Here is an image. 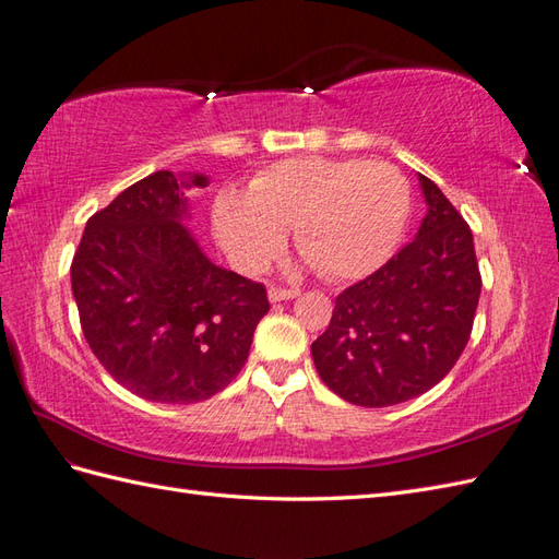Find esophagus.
Masks as SVG:
<instances>
[{"label":"esophagus","instance_id":"esophagus-1","mask_svg":"<svg viewBox=\"0 0 559 559\" xmlns=\"http://www.w3.org/2000/svg\"><path fill=\"white\" fill-rule=\"evenodd\" d=\"M300 295L297 288H281V285H271L269 288V300L271 302H283V300H293V297Z\"/></svg>","mask_w":559,"mask_h":559}]
</instances>
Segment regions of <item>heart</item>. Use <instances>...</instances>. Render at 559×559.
I'll return each instance as SVG.
<instances>
[{
    "label": "heart",
    "instance_id": "b5f03b06",
    "mask_svg": "<svg viewBox=\"0 0 559 559\" xmlns=\"http://www.w3.org/2000/svg\"><path fill=\"white\" fill-rule=\"evenodd\" d=\"M409 214V183L393 164L290 157L259 171L248 192L216 194L214 233L230 262L259 271L285 228L295 248L329 281L369 276L393 254Z\"/></svg>",
    "mask_w": 559,
    "mask_h": 559
}]
</instances>
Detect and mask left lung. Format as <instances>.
Masks as SVG:
<instances>
[{"mask_svg":"<svg viewBox=\"0 0 559 559\" xmlns=\"http://www.w3.org/2000/svg\"><path fill=\"white\" fill-rule=\"evenodd\" d=\"M428 212L409 245L335 297L311 343L321 381L359 407L417 397L457 365L474 329L481 271L472 228L431 178Z\"/></svg>","mask_w":559,"mask_h":559,"instance_id":"8db88e82","label":"left lung"}]
</instances>
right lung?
Returning <instances> with one entry per match:
<instances>
[{
    "instance_id": "1",
    "label": "right lung",
    "mask_w": 559,
    "mask_h": 559,
    "mask_svg": "<svg viewBox=\"0 0 559 559\" xmlns=\"http://www.w3.org/2000/svg\"><path fill=\"white\" fill-rule=\"evenodd\" d=\"M154 171L87 218L71 262L85 341L116 383L152 400L190 405L236 379L269 311L264 283L204 257L180 224L186 188Z\"/></svg>"
}]
</instances>
